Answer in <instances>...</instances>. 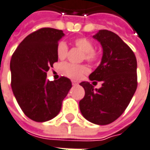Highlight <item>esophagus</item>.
<instances>
[{"instance_id": "1", "label": "esophagus", "mask_w": 150, "mask_h": 150, "mask_svg": "<svg viewBox=\"0 0 150 150\" xmlns=\"http://www.w3.org/2000/svg\"><path fill=\"white\" fill-rule=\"evenodd\" d=\"M71 82H72V85H78V82H77V81H75V80H72Z\"/></svg>"}]
</instances>
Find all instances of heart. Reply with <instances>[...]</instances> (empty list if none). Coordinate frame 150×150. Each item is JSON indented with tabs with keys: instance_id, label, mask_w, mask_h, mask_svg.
Here are the masks:
<instances>
[{
	"instance_id": "heart-1",
	"label": "heart",
	"mask_w": 150,
	"mask_h": 150,
	"mask_svg": "<svg viewBox=\"0 0 150 150\" xmlns=\"http://www.w3.org/2000/svg\"><path fill=\"white\" fill-rule=\"evenodd\" d=\"M75 46L83 52L82 59H85L90 63L99 62L101 59V53L95 50L94 43L85 37H80L74 40ZM56 53L58 58L60 59H65L68 53V46L65 42H59ZM63 74L73 80H80L83 75L89 72V68L85 65H75L70 63H65L61 67Z\"/></svg>"
}]
</instances>
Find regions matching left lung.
I'll return each mask as SVG.
<instances>
[{"instance_id": "8db88e82", "label": "left lung", "mask_w": 150, "mask_h": 150, "mask_svg": "<svg viewBox=\"0 0 150 150\" xmlns=\"http://www.w3.org/2000/svg\"><path fill=\"white\" fill-rule=\"evenodd\" d=\"M94 38L100 42L103 57L89 78L94 83L102 81V86L94 90L89 82L80 83L85 94L80 110L87 120L105 125L125 112L136 91L137 60L130 47L110 30H100Z\"/></svg>"}]
</instances>
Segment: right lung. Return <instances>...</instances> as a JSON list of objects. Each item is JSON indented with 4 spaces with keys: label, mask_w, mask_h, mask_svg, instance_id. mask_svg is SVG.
<instances>
[{
    "label": "right lung",
    "mask_w": 150,
    "mask_h": 150,
    "mask_svg": "<svg viewBox=\"0 0 150 150\" xmlns=\"http://www.w3.org/2000/svg\"><path fill=\"white\" fill-rule=\"evenodd\" d=\"M63 35L60 30L39 29L28 35L11 56L14 96L24 114L34 121L45 122L56 116L72 86L65 76L46 80L50 67L58 61L56 48Z\"/></svg>",
    "instance_id": "add662e5"
}]
</instances>
